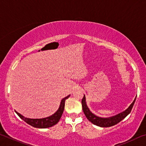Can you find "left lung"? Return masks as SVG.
I'll use <instances>...</instances> for the list:
<instances>
[{"mask_svg":"<svg viewBox=\"0 0 146 146\" xmlns=\"http://www.w3.org/2000/svg\"><path fill=\"white\" fill-rule=\"evenodd\" d=\"M136 98H137V97H136ZM136 98H135V100H133V102L131 104V105L125 111L118 113L117 115L113 116V117L103 118L98 117V116L93 114V113L91 111L90 109L88 107L87 104H86V97L85 95H84V97L82 100V110L86 118H88L90 122L93 123V124L102 127H111L113 126V125L117 124L118 122H120L121 120H122L123 118L126 117L129 114L133 108V106L135 104Z\"/></svg>","mask_w":146,"mask_h":146,"instance_id":"8db88e82","label":"left lung"}]
</instances>
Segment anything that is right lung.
I'll return each mask as SVG.
<instances>
[{
	"mask_svg": "<svg viewBox=\"0 0 146 146\" xmlns=\"http://www.w3.org/2000/svg\"><path fill=\"white\" fill-rule=\"evenodd\" d=\"M70 95L67 96V97L65 98H62V99L61 100L60 104V106H59L58 110L56 111L54 114L48 117L43 118H28L24 117V116L21 115L19 113L16 111L15 112L22 120H23L24 122H26L27 123H28V124L34 127L44 129V128L52 127L53 125L56 124V123L58 122V121L60 120L61 116L62 115L64 110L65 101L67 98L70 97Z\"/></svg>",
	"mask_w": 146,
	"mask_h": 146,
	"instance_id": "obj_1",
	"label": "right lung"
}]
</instances>
